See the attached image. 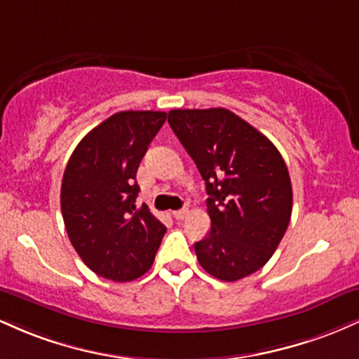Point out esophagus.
<instances>
[{
    "instance_id": "obj_1",
    "label": "esophagus",
    "mask_w": 359,
    "mask_h": 359,
    "mask_svg": "<svg viewBox=\"0 0 359 359\" xmlns=\"http://www.w3.org/2000/svg\"><path fill=\"white\" fill-rule=\"evenodd\" d=\"M187 214H189V209H187V208H184V209H179V211H174V212H172V216H174L177 221H180V219H184V217L187 216Z\"/></svg>"
}]
</instances>
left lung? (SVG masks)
Segmentation results:
<instances>
[{
    "mask_svg": "<svg viewBox=\"0 0 359 359\" xmlns=\"http://www.w3.org/2000/svg\"><path fill=\"white\" fill-rule=\"evenodd\" d=\"M170 125L205 182L211 231L194 245L212 277L236 282L271 258L292 214V184L277 147L224 108L172 109Z\"/></svg>",
    "mask_w": 359,
    "mask_h": 359,
    "instance_id": "left-lung-1",
    "label": "left lung"
}]
</instances>
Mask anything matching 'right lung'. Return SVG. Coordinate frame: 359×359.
I'll return each instance as SVG.
<instances>
[{"instance_id": "right-lung-1", "label": "right lung", "mask_w": 359, "mask_h": 359, "mask_svg": "<svg viewBox=\"0 0 359 359\" xmlns=\"http://www.w3.org/2000/svg\"><path fill=\"white\" fill-rule=\"evenodd\" d=\"M167 119L162 111H121L90 130L72 151L60 189L65 229L100 277L130 282L154 265L167 228L137 208V170Z\"/></svg>"}]
</instances>
